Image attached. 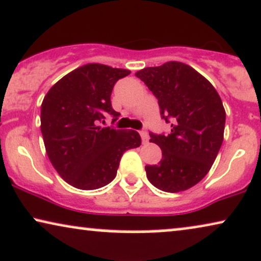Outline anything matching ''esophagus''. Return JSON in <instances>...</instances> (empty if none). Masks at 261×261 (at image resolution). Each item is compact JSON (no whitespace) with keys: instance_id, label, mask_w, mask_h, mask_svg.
Segmentation results:
<instances>
[{"instance_id":"obj_1","label":"esophagus","mask_w":261,"mask_h":261,"mask_svg":"<svg viewBox=\"0 0 261 261\" xmlns=\"http://www.w3.org/2000/svg\"><path fill=\"white\" fill-rule=\"evenodd\" d=\"M140 134H141V137H142V142H143V143L148 142L149 136H148V134H147V131H146V130H142Z\"/></svg>"}]
</instances>
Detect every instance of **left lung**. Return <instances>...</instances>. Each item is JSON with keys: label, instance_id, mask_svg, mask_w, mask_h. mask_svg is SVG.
<instances>
[{"label": "left lung", "instance_id": "1", "mask_svg": "<svg viewBox=\"0 0 261 261\" xmlns=\"http://www.w3.org/2000/svg\"><path fill=\"white\" fill-rule=\"evenodd\" d=\"M137 77L158 99L169 134L149 133L162 161L146 165L150 184L164 192H181L208 174L224 140L226 113L212 84L190 65L168 62L144 68Z\"/></svg>", "mask_w": 261, "mask_h": 261}]
</instances>
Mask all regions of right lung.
I'll use <instances>...</instances> for the list:
<instances>
[{"label":"right lung","instance_id":"obj_1","mask_svg":"<svg viewBox=\"0 0 261 261\" xmlns=\"http://www.w3.org/2000/svg\"><path fill=\"white\" fill-rule=\"evenodd\" d=\"M130 70L86 64L63 76L41 105V133L46 152L61 177L79 190H97L117 176L125 150L137 148L135 130L102 127L106 114H119L111 95L119 79Z\"/></svg>","mask_w":261,"mask_h":261}]
</instances>
